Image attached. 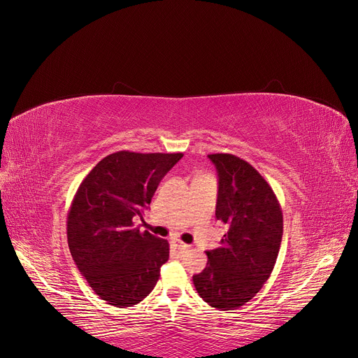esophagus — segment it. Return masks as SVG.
Listing matches in <instances>:
<instances>
[{"mask_svg": "<svg viewBox=\"0 0 358 358\" xmlns=\"http://www.w3.org/2000/svg\"><path fill=\"white\" fill-rule=\"evenodd\" d=\"M173 243H175L176 248L180 249V251H183V249H188V248H189L187 243H183V242L179 241V239H175V241H173Z\"/></svg>", "mask_w": 358, "mask_h": 358, "instance_id": "34e87169", "label": "esophagus"}]
</instances>
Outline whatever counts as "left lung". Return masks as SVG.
<instances>
[{"instance_id": "8db88e82", "label": "left lung", "mask_w": 358, "mask_h": 358, "mask_svg": "<svg viewBox=\"0 0 358 358\" xmlns=\"http://www.w3.org/2000/svg\"><path fill=\"white\" fill-rule=\"evenodd\" d=\"M218 171L216 220L227 224L221 246L208 251V266L194 275L199 296L212 308L233 310L263 288L282 242V209L272 187L245 159L212 154Z\"/></svg>"}]
</instances>
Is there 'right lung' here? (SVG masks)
Listing matches in <instances>:
<instances>
[{
  "label": "right lung",
  "mask_w": 358,
  "mask_h": 358,
  "mask_svg": "<svg viewBox=\"0 0 358 358\" xmlns=\"http://www.w3.org/2000/svg\"><path fill=\"white\" fill-rule=\"evenodd\" d=\"M183 157L107 155L82 180L67 216L71 257L96 296L116 308L142 301L169 259V242L134 227L166 173Z\"/></svg>",
  "instance_id": "1"
}]
</instances>
